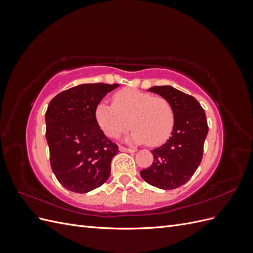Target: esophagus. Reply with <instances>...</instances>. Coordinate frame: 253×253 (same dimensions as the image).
Wrapping results in <instances>:
<instances>
[{"label":"esophagus","instance_id":"34e87169","mask_svg":"<svg viewBox=\"0 0 253 253\" xmlns=\"http://www.w3.org/2000/svg\"><path fill=\"white\" fill-rule=\"evenodd\" d=\"M119 150L121 152H127V153H134L135 152L134 149H128V148L124 147V145H119Z\"/></svg>","mask_w":253,"mask_h":253}]
</instances>
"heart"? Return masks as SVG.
Returning <instances> with one entry per match:
<instances>
[{
	"mask_svg": "<svg viewBox=\"0 0 253 253\" xmlns=\"http://www.w3.org/2000/svg\"><path fill=\"white\" fill-rule=\"evenodd\" d=\"M113 105L99 102L95 119L103 133L117 137L133 126L126 140L147 142L152 147L163 144L172 134L175 116L171 103L163 97H154L135 88H124L113 95Z\"/></svg>",
	"mask_w": 253,
	"mask_h": 253,
	"instance_id": "obj_1",
	"label": "heart"
}]
</instances>
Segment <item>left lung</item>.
Instances as JSON below:
<instances>
[{
	"label": "left lung",
	"mask_w": 253,
	"mask_h": 253,
	"mask_svg": "<svg viewBox=\"0 0 253 253\" xmlns=\"http://www.w3.org/2000/svg\"><path fill=\"white\" fill-rule=\"evenodd\" d=\"M167 99L175 116L171 137L159 148L152 150L154 162L140 171L141 177L164 190L176 189L192 177L200 166L208 124L204 109L192 96L171 85L153 86L148 89Z\"/></svg>",
	"instance_id": "left-lung-1"
}]
</instances>
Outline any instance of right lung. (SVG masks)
Segmentation results:
<instances>
[{"label":"right lung","mask_w":253,"mask_h":253,"mask_svg":"<svg viewBox=\"0 0 253 253\" xmlns=\"http://www.w3.org/2000/svg\"><path fill=\"white\" fill-rule=\"evenodd\" d=\"M119 84L85 83L52 98L45 114L50 166L65 189L87 193L111 174L118 145L106 137L95 119V109Z\"/></svg>","instance_id":"1"}]
</instances>
